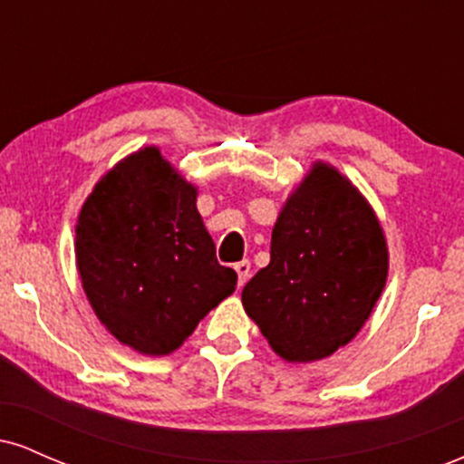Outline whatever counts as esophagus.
<instances>
[{"label": "esophagus", "mask_w": 464, "mask_h": 464, "mask_svg": "<svg viewBox=\"0 0 464 464\" xmlns=\"http://www.w3.org/2000/svg\"><path fill=\"white\" fill-rule=\"evenodd\" d=\"M236 273H237V284L244 285L250 276V262L248 259H242V262L236 264Z\"/></svg>", "instance_id": "34e87169"}]
</instances>
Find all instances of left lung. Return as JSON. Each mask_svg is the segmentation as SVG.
Wrapping results in <instances>:
<instances>
[{
    "mask_svg": "<svg viewBox=\"0 0 464 464\" xmlns=\"http://www.w3.org/2000/svg\"><path fill=\"white\" fill-rule=\"evenodd\" d=\"M388 250L358 189L324 163L285 202L273 228L270 264L244 285L242 303L287 362L344 347L384 290Z\"/></svg>",
    "mask_w": 464,
    "mask_h": 464,
    "instance_id": "8db88e82",
    "label": "left lung"
}]
</instances>
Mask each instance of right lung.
<instances>
[{"label": "right lung", "instance_id": "right-lung-1", "mask_svg": "<svg viewBox=\"0 0 464 464\" xmlns=\"http://www.w3.org/2000/svg\"><path fill=\"white\" fill-rule=\"evenodd\" d=\"M76 262L93 312L120 343L172 353L236 292L196 209V189L157 148L111 169L84 202Z\"/></svg>", "mask_w": 464, "mask_h": 464}]
</instances>
